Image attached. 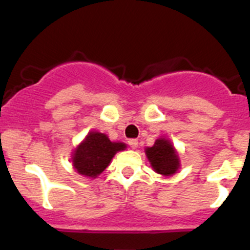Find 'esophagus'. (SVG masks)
Returning a JSON list of instances; mask_svg holds the SVG:
<instances>
[{"mask_svg": "<svg viewBox=\"0 0 250 250\" xmlns=\"http://www.w3.org/2000/svg\"><path fill=\"white\" fill-rule=\"evenodd\" d=\"M128 144H129V146L132 148H137L138 147V140L137 139H129Z\"/></svg>", "mask_w": 250, "mask_h": 250, "instance_id": "obj_1", "label": "esophagus"}]
</instances>
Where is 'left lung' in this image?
<instances>
[{
    "instance_id": "obj_1",
    "label": "left lung",
    "mask_w": 250,
    "mask_h": 250,
    "mask_svg": "<svg viewBox=\"0 0 250 250\" xmlns=\"http://www.w3.org/2000/svg\"><path fill=\"white\" fill-rule=\"evenodd\" d=\"M146 156L153 170L162 175H172L179 168V158L173 145L166 139H158L146 148Z\"/></svg>"
}]
</instances>
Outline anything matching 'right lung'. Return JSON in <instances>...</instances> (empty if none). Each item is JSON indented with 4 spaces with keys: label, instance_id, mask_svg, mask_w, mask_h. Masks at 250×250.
<instances>
[{
    "label": "right lung",
    "instance_id": "1",
    "mask_svg": "<svg viewBox=\"0 0 250 250\" xmlns=\"http://www.w3.org/2000/svg\"><path fill=\"white\" fill-rule=\"evenodd\" d=\"M125 148V144L112 143L103 133L92 132L75 150L72 165L82 175L95 178L109 166L115 153Z\"/></svg>",
    "mask_w": 250,
    "mask_h": 250
}]
</instances>
